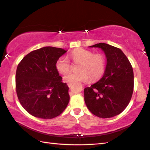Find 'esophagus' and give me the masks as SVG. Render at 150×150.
Returning <instances> with one entry per match:
<instances>
[{
  "label": "esophagus",
  "mask_w": 150,
  "mask_h": 150,
  "mask_svg": "<svg viewBox=\"0 0 150 150\" xmlns=\"http://www.w3.org/2000/svg\"><path fill=\"white\" fill-rule=\"evenodd\" d=\"M67 86H68L69 87H71V86H72V84H71V83H68V84H67Z\"/></svg>",
  "instance_id": "obj_1"
}]
</instances>
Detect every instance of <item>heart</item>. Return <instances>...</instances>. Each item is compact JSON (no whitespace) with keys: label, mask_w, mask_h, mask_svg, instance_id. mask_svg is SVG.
<instances>
[{"label":"heart","mask_w":150,"mask_h":150,"mask_svg":"<svg viewBox=\"0 0 150 150\" xmlns=\"http://www.w3.org/2000/svg\"><path fill=\"white\" fill-rule=\"evenodd\" d=\"M70 57L75 63H80L79 73L70 72L64 76V81L75 84L100 79L106 67V58L102 53H93L90 50L83 48L75 49L71 52ZM71 64L66 57H61L56 62L55 67L61 74H64L71 69Z\"/></svg>","instance_id":"b5f03b06"}]
</instances>
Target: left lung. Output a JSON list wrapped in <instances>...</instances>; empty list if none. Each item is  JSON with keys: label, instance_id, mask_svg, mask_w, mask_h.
Instances as JSON below:
<instances>
[{"label": "left lung", "instance_id": "1", "mask_svg": "<svg viewBox=\"0 0 150 150\" xmlns=\"http://www.w3.org/2000/svg\"><path fill=\"white\" fill-rule=\"evenodd\" d=\"M90 47L101 48L107 62L103 77L84 88L85 103L95 116L111 118L122 112L131 101L134 88L133 67L119 48L104 43Z\"/></svg>", "mask_w": 150, "mask_h": 150}]
</instances>
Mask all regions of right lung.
Listing matches in <instances>:
<instances>
[{
  "instance_id": "1",
  "label": "right lung",
  "mask_w": 150,
  "mask_h": 150,
  "mask_svg": "<svg viewBox=\"0 0 150 150\" xmlns=\"http://www.w3.org/2000/svg\"><path fill=\"white\" fill-rule=\"evenodd\" d=\"M66 51L45 47L30 52L19 63L16 90L21 105L35 117L51 119L59 116L69 101V88L55 67Z\"/></svg>"
}]
</instances>
